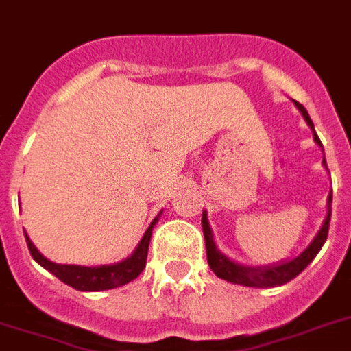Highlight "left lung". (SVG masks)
Segmentation results:
<instances>
[{
    "label": "left lung",
    "mask_w": 351,
    "mask_h": 351,
    "mask_svg": "<svg viewBox=\"0 0 351 351\" xmlns=\"http://www.w3.org/2000/svg\"><path fill=\"white\" fill-rule=\"evenodd\" d=\"M294 106L302 112V116L306 119V123L309 125V128L313 130V140L318 147H322V141L318 140L317 132H315V125H313L311 117L307 114V110L302 106L298 101H293ZM324 151V149H322ZM322 165L328 169V164H326V158H322ZM330 219H331V193L328 195V213H326V219L320 230L317 232V235L313 237V241L307 245L306 250H302L296 258L287 259V261H282V263L276 265H265V267H248V265L235 263L228 256H224L221 250L215 245L213 241V234H211L210 223H208V213L202 211V232H204V241H206V256H208V265L210 269L215 272V276H219L221 280H226L230 283H237V285H243V287H258V289H267V287H278V285H283V283L291 282L293 278H296L300 274L307 265L311 263L315 256L318 254V250L322 248V245L328 239V230H330Z\"/></svg>",
    "instance_id": "8db88e82"
}]
</instances>
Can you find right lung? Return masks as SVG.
I'll use <instances>...</instances> for the list:
<instances>
[{
  "label": "right lung",
  "mask_w": 351,
  "mask_h": 351,
  "mask_svg": "<svg viewBox=\"0 0 351 351\" xmlns=\"http://www.w3.org/2000/svg\"><path fill=\"white\" fill-rule=\"evenodd\" d=\"M160 217V213H158ZM158 217L151 223V226L147 228V232L141 237L140 245L136 247L127 259H123L119 263L112 265H99V267H82V265H58L49 261L38 252V248L34 247L33 241L29 239V235L25 234L27 247L29 252L33 256V259L38 265H42L45 271H49L51 274L64 282L69 287L77 289V291H106V289L121 287L125 283L132 282L134 278H138L141 271L145 269L147 263V252H149V243H151V235L154 224L158 223Z\"/></svg>",
  "instance_id": "1"
}]
</instances>
